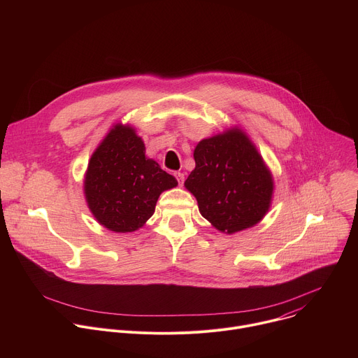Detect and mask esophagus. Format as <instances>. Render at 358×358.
Here are the masks:
<instances>
[{"label": "esophagus", "mask_w": 358, "mask_h": 358, "mask_svg": "<svg viewBox=\"0 0 358 358\" xmlns=\"http://www.w3.org/2000/svg\"><path fill=\"white\" fill-rule=\"evenodd\" d=\"M174 176H176V178H177L178 184H180V185H182V184H184V180H185L184 174H182V173H174Z\"/></svg>", "instance_id": "1"}]
</instances>
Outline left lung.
I'll list each match as a JSON object with an SVG mask.
<instances>
[{
	"label": "left lung",
	"instance_id": "obj_1",
	"mask_svg": "<svg viewBox=\"0 0 358 358\" xmlns=\"http://www.w3.org/2000/svg\"><path fill=\"white\" fill-rule=\"evenodd\" d=\"M194 160L184 185L215 229L232 235L264 220L272 206L273 176L241 127L202 138Z\"/></svg>",
	"mask_w": 358,
	"mask_h": 358
}]
</instances>
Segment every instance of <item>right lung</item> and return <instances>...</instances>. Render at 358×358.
<instances>
[{"instance_id":"obj_1","label":"right lung","mask_w":358,"mask_h":358,"mask_svg":"<svg viewBox=\"0 0 358 358\" xmlns=\"http://www.w3.org/2000/svg\"><path fill=\"white\" fill-rule=\"evenodd\" d=\"M177 180L145 156V145L131 124L116 123L89 160L83 194L94 220L109 231L141 228L155 214L163 191Z\"/></svg>"}]
</instances>
